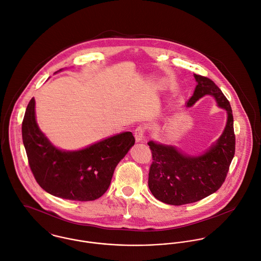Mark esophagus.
Returning <instances> with one entry per match:
<instances>
[{
  "label": "esophagus",
  "mask_w": 261,
  "mask_h": 261,
  "mask_svg": "<svg viewBox=\"0 0 261 261\" xmlns=\"http://www.w3.org/2000/svg\"><path fill=\"white\" fill-rule=\"evenodd\" d=\"M144 133H145V128H144V126H142V125L138 126V127L135 129L134 135H135V139H136L137 142H140V141L144 140V138H145Z\"/></svg>",
  "instance_id": "1"
}]
</instances>
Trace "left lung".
I'll list each match as a JSON object with an SVG mask.
<instances>
[{"label": "left lung", "instance_id": "left-lung-1", "mask_svg": "<svg viewBox=\"0 0 261 261\" xmlns=\"http://www.w3.org/2000/svg\"><path fill=\"white\" fill-rule=\"evenodd\" d=\"M195 79L198 85L187 107L211 95L219 107L227 111L228 120L216 144L201 156H187L173 146L148 142L152 153L149 190L157 200L173 206L195 203L217 192L226 179L235 154L233 114L229 101L211 79L200 74H195Z\"/></svg>", "mask_w": 261, "mask_h": 261}]
</instances>
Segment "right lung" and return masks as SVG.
I'll list each match as a JSON object with an SVG mask.
<instances>
[{
	"label": "right lung",
	"instance_id": "1",
	"mask_svg": "<svg viewBox=\"0 0 261 261\" xmlns=\"http://www.w3.org/2000/svg\"><path fill=\"white\" fill-rule=\"evenodd\" d=\"M22 138L37 184L53 196L80 202L104 195L117 164L135 143L133 134L125 132L80 151L59 150L37 126L34 98L24 115Z\"/></svg>",
	"mask_w": 261,
	"mask_h": 261
}]
</instances>
